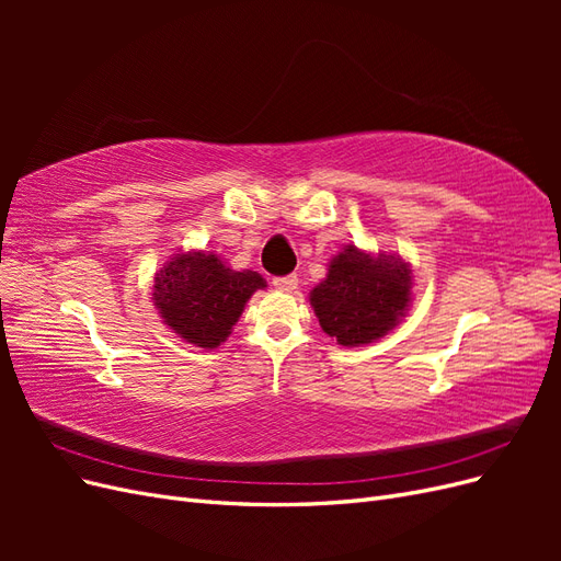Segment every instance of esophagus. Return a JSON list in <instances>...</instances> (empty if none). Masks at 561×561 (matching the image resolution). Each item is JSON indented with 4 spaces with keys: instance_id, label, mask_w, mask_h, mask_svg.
<instances>
[{
    "instance_id": "esophagus-1",
    "label": "esophagus",
    "mask_w": 561,
    "mask_h": 561,
    "mask_svg": "<svg viewBox=\"0 0 561 561\" xmlns=\"http://www.w3.org/2000/svg\"><path fill=\"white\" fill-rule=\"evenodd\" d=\"M297 283H299V278H297L295 274L274 278V287H276V290H280V293H293V290H297Z\"/></svg>"
}]
</instances>
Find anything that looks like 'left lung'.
Returning <instances> with one entry per match:
<instances>
[{
  "label": "left lung",
  "instance_id": "left-lung-1",
  "mask_svg": "<svg viewBox=\"0 0 561 561\" xmlns=\"http://www.w3.org/2000/svg\"><path fill=\"white\" fill-rule=\"evenodd\" d=\"M412 268L398 254H334L328 278L311 290L320 328L342 346H365L393 330L412 301Z\"/></svg>",
  "mask_w": 561,
  "mask_h": 561
}]
</instances>
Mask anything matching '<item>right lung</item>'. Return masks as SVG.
<instances>
[{
  "mask_svg": "<svg viewBox=\"0 0 561 561\" xmlns=\"http://www.w3.org/2000/svg\"><path fill=\"white\" fill-rule=\"evenodd\" d=\"M266 287L257 271H233L213 252H180L154 278V307L184 342L217 348L252 293Z\"/></svg>",
  "mask_w": 561,
  "mask_h": 561,
  "instance_id": "add662e5",
  "label": "right lung"
}]
</instances>
